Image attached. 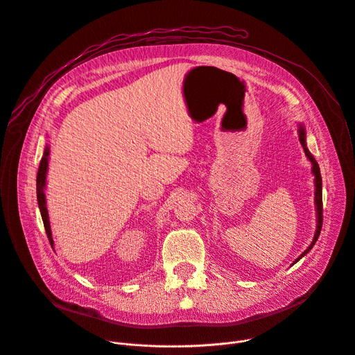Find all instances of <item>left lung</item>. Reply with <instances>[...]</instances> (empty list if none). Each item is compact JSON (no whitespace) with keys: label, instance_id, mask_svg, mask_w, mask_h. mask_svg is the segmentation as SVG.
Returning <instances> with one entry per match:
<instances>
[{"label":"left lung","instance_id":"obj_1","mask_svg":"<svg viewBox=\"0 0 355 355\" xmlns=\"http://www.w3.org/2000/svg\"><path fill=\"white\" fill-rule=\"evenodd\" d=\"M298 139H300V144H302V146H303V149H304V153H306V156L309 157V160L311 162V165H313V173H314V176H315V207H317V230H315V234H314V239H313V241H311V244L309 246V249L300 256L295 261H298L300 259H302L304 254H307L310 250H311V248L314 246L315 244V241H317V239H318V236H320V232H321V226H322V193H321V173H320V168H318V163H317V160L314 159V156L310 153V150L307 149V145H306V130H304V128H303V125H300V128H298ZM294 261V263H295Z\"/></svg>","mask_w":355,"mask_h":355}]
</instances>
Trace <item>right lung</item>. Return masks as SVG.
Listing matches in <instances>:
<instances>
[{
  "instance_id": "obj_1",
  "label": "right lung",
  "mask_w": 355,
  "mask_h": 355,
  "mask_svg": "<svg viewBox=\"0 0 355 355\" xmlns=\"http://www.w3.org/2000/svg\"><path fill=\"white\" fill-rule=\"evenodd\" d=\"M48 155H49V148L46 146L45 150H44V156H42V159H41V163H40L38 173H37V200H38V206H40V210H41L44 227H45L48 240H49L51 246H52L53 240H52V233H51V227H49L48 210H46V206H45V193H44L45 179H46V169H48Z\"/></svg>"
}]
</instances>
